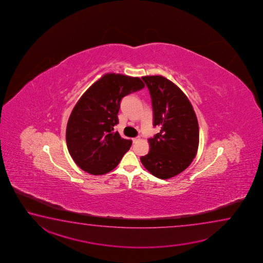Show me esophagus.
Returning <instances> with one entry per match:
<instances>
[{"label":"esophagus","mask_w":263,"mask_h":263,"mask_svg":"<svg viewBox=\"0 0 263 263\" xmlns=\"http://www.w3.org/2000/svg\"><path fill=\"white\" fill-rule=\"evenodd\" d=\"M138 140H139V138H137V137H136V138H133V143H136V142H137V141H138Z\"/></svg>","instance_id":"esophagus-1"}]
</instances>
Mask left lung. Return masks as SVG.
I'll list each match as a JSON object with an SVG mask.
<instances>
[{"label": "left lung", "instance_id": "obj_1", "mask_svg": "<svg viewBox=\"0 0 263 263\" xmlns=\"http://www.w3.org/2000/svg\"><path fill=\"white\" fill-rule=\"evenodd\" d=\"M152 98L154 126L160 133L148 139L150 151L141 156L143 166L161 179L186 170L199 146V124L192 103L171 81L161 76H143Z\"/></svg>", "mask_w": 263, "mask_h": 263}]
</instances>
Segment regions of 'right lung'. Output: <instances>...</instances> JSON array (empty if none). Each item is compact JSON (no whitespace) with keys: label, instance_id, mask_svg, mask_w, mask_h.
I'll list each match as a JSON object with an SVG mask.
<instances>
[{"label":"right lung","instance_id":"right-lung-1","mask_svg":"<svg viewBox=\"0 0 263 263\" xmlns=\"http://www.w3.org/2000/svg\"><path fill=\"white\" fill-rule=\"evenodd\" d=\"M143 87L139 77L106 73L81 97L66 129L68 151L81 170L104 175L119 165L133 143L114 132L120 101Z\"/></svg>","mask_w":263,"mask_h":263}]
</instances>
